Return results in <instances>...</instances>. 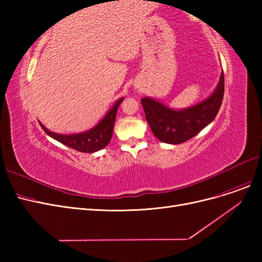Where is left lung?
<instances>
[{"label": "left lung", "mask_w": 262, "mask_h": 262, "mask_svg": "<svg viewBox=\"0 0 262 262\" xmlns=\"http://www.w3.org/2000/svg\"><path fill=\"white\" fill-rule=\"evenodd\" d=\"M224 96V72L209 98L184 110H173L153 98H142L146 121L154 136L164 143L180 144L196 136L216 117Z\"/></svg>", "instance_id": "1"}]
</instances>
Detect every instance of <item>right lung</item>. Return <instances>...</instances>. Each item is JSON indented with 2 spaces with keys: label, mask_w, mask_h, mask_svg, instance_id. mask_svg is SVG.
I'll return each mask as SVG.
<instances>
[{
  "label": "right lung",
  "mask_w": 262,
  "mask_h": 262,
  "mask_svg": "<svg viewBox=\"0 0 262 262\" xmlns=\"http://www.w3.org/2000/svg\"><path fill=\"white\" fill-rule=\"evenodd\" d=\"M123 97L118 99L115 106L109 110L108 114L105 118L95 126V128L77 134H71V136H66V134H58L49 131L47 128L40 123L43 131L53 138L54 140L59 141L60 143L64 144L71 148L76 149L78 152L83 153H93L104 148L108 145V143L112 140L113 132H114V125L116 120V115L119 105L121 104Z\"/></svg>",
  "instance_id": "1"
}]
</instances>
